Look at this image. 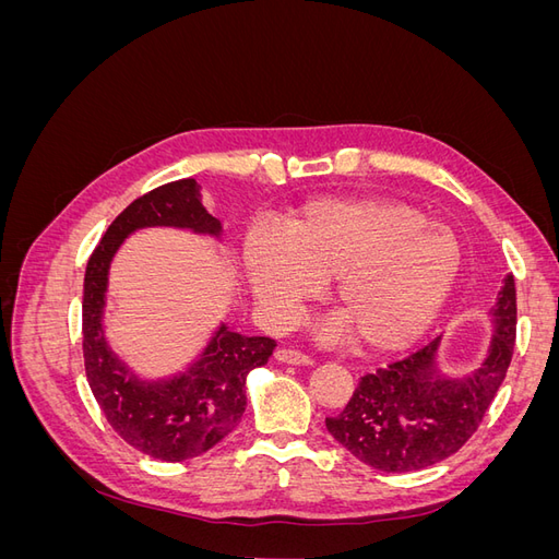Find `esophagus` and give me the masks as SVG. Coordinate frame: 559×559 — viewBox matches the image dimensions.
Returning <instances> with one entry per match:
<instances>
[{
	"label": "esophagus",
	"instance_id": "esophagus-1",
	"mask_svg": "<svg viewBox=\"0 0 559 559\" xmlns=\"http://www.w3.org/2000/svg\"><path fill=\"white\" fill-rule=\"evenodd\" d=\"M275 357H277L280 364H289V366H314V359L310 357V354L300 352V349H292V347L277 349Z\"/></svg>",
	"mask_w": 559,
	"mask_h": 559
}]
</instances>
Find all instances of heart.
<instances>
[{"label":"heart","mask_w":559,"mask_h":559,"mask_svg":"<svg viewBox=\"0 0 559 559\" xmlns=\"http://www.w3.org/2000/svg\"><path fill=\"white\" fill-rule=\"evenodd\" d=\"M253 296L289 326L333 280L341 310L331 337L354 333L366 352L408 347L445 306L460 277L456 235L425 212L392 200H321L296 214L284 235L257 230L245 245Z\"/></svg>","instance_id":"obj_1"}]
</instances>
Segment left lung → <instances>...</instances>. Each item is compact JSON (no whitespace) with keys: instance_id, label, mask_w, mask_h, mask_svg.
<instances>
[{"instance_id":"1","label":"left lung","mask_w":559,"mask_h":559,"mask_svg":"<svg viewBox=\"0 0 559 559\" xmlns=\"http://www.w3.org/2000/svg\"><path fill=\"white\" fill-rule=\"evenodd\" d=\"M495 335L476 373H438L433 337L405 359L366 373L345 411L326 417L329 433L359 462L386 473H408L448 460L478 431L495 401L515 345V280L506 275L492 308Z\"/></svg>"}]
</instances>
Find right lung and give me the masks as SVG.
Returning a JSON list of instances; mask_svg holds the SVG:
<instances>
[{"label": "right lung", "mask_w": 559, "mask_h": 559, "mask_svg": "<svg viewBox=\"0 0 559 559\" xmlns=\"http://www.w3.org/2000/svg\"><path fill=\"white\" fill-rule=\"evenodd\" d=\"M148 226L222 235V224L200 202L195 179L163 183L118 214L93 249L83 280V364L91 392L111 429L128 445L160 462H183L212 450L240 425L249 370L265 366L273 337L240 335L218 326L200 359L170 380H140L105 341L103 312L109 265L130 233Z\"/></svg>", "instance_id": "obj_1"}]
</instances>
